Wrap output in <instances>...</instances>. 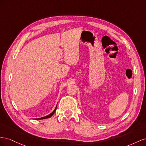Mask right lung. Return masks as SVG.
I'll use <instances>...</instances> for the list:
<instances>
[{
    "label": "right lung",
    "instance_id": "obj_1",
    "mask_svg": "<svg viewBox=\"0 0 146 146\" xmlns=\"http://www.w3.org/2000/svg\"><path fill=\"white\" fill-rule=\"evenodd\" d=\"M56 108H57V106L56 107V108L54 109V110L51 114H49V115H46V116H44V117H41V118H38V119H35L36 120H41V119H48V118H49V117H51V116L54 114V112H56Z\"/></svg>",
    "mask_w": 146,
    "mask_h": 146
}]
</instances>
